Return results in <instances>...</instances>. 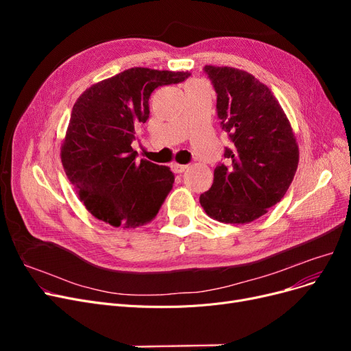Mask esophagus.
I'll return each mask as SVG.
<instances>
[{"label":"esophagus","mask_w":351,"mask_h":351,"mask_svg":"<svg viewBox=\"0 0 351 351\" xmlns=\"http://www.w3.org/2000/svg\"><path fill=\"white\" fill-rule=\"evenodd\" d=\"M171 168H172V171H173L175 173H182V172H185V171L188 169V165H180V163H178V162H173V163L171 165Z\"/></svg>","instance_id":"obj_1"}]
</instances>
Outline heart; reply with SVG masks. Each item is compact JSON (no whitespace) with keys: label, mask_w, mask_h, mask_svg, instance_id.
<instances>
[{"label":"heart","mask_w":351,"mask_h":351,"mask_svg":"<svg viewBox=\"0 0 351 351\" xmlns=\"http://www.w3.org/2000/svg\"><path fill=\"white\" fill-rule=\"evenodd\" d=\"M195 82H197V81H195ZM191 84H193V82H191Z\"/></svg>","instance_id":"heart-1"}]
</instances>
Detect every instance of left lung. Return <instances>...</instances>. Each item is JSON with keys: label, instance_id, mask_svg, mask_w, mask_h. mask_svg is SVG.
I'll use <instances>...</instances> for the list:
<instances>
[{"label": "left lung", "instance_id": "left-lung-1", "mask_svg": "<svg viewBox=\"0 0 351 351\" xmlns=\"http://www.w3.org/2000/svg\"><path fill=\"white\" fill-rule=\"evenodd\" d=\"M217 94V117L233 142L228 163L199 197L206 215L222 223H250L279 204L296 175L299 146L271 90L252 73L206 65Z\"/></svg>", "mask_w": 351, "mask_h": 351}]
</instances>
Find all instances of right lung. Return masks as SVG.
Segmentation results:
<instances>
[{"mask_svg":"<svg viewBox=\"0 0 351 351\" xmlns=\"http://www.w3.org/2000/svg\"><path fill=\"white\" fill-rule=\"evenodd\" d=\"M189 72L131 68L90 85L72 108L61 162L86 210L114 228L154 220L171 192L168 166L136 162V128L149 118V98L162 85L179 84Z\"/></svg>","mask_w":351,"mask_h":351,"instance_id":"right-lung-1","label":"right lung"}]
</instances>
